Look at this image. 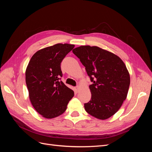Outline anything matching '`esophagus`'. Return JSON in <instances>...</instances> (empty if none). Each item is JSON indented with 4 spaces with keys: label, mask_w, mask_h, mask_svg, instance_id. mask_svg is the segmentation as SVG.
I'll use <instances>...</instances> for the list:
<instances>
[{
    "label": "esophagus",
    "mask_w": 152,
    "mask_h": 152,
    "mask_svg": "<svg viewBox=\"0 0 152 152\" xmlns=\"http://www.w3.org/2000/svg\"><path fill=\"white\" fill-rule=\"evenodd\" d=\"M74 89H75V91L76 93H77V92L79 91V86H76V87H75Z\"/></svg>",
    "instance_id": "obj_1"
}]
</instances>
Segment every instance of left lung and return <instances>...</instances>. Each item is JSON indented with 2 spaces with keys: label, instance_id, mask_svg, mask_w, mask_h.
I'll use <instances>...</instances> for the list:
<instances>
[{
  "label": "left lung",
  "instance_id": "obj_1",
  "mask_svg": "<svg viewBox=\"0 0 152 152\" xmlns=\"http://www.w3.org/2000/svg\"><path fill=\"white\" fill-rule=\"evenodd\" d=\"M86 67L92 84L91 99L86 111L104 120L112 117L126 99L130 76L125 64L117 55L98 47L82 45L72 50Z\"/></svg>",
  "mask_w": 152,
  "mask_h": 152
}]
</instances>
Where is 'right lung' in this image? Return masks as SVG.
I'll list each match as a JSON object with an SVG mask.
<instances>
[{
  "mask_svg": "<svg viewBox=\"0 0 152 152\" xmlns=\"http://www.w3.org/2000/svg\"><path fill=\"white\" fill-rule=\"evenodd\" d=\"M75 45L57 44L40 49L31 57L26 68L25 79L34 108L47 118L65 112L74 92L61 80V63Z\"/></svg>",
  "mask_w": 152,
  "mask_h": 152,
  "instance_id": "right-lung-1",
  "label": "right lung"
}]
</instances>
